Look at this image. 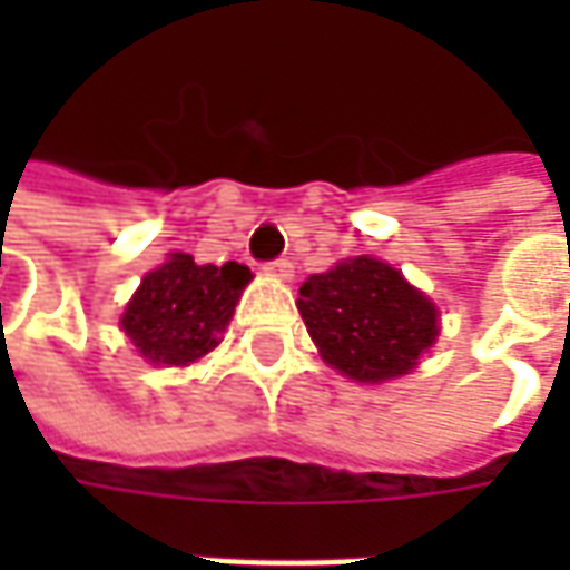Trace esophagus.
I'll return each mask as SVG.
<instances>
[{"instance_id":"esophagus-1","label":"esophagus","mask_w":570,"mask_h":570,"mask_svg":"<svg viewBox=\"0 0 570 570\" xmlns=\"http://www.w3.org/2000/svg\"><path fill=\"white\" fill-rule=\"evenodd\" d=\"M266 273L275 275V278H292V273H295V266H292V259L278 256V259H273V263H266Z\"/></svg>"}]
</instances>
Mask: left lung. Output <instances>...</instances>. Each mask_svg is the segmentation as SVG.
<instances>
[{
	"mask_svg": "<svg viewBox=\"0 0 570 570\" xmlns=\"http://www.w3.org/2000/svg\"><path fill=\"white\" fill-rule=\"evenodd\" d=\"M297 311L323 362L362 383L409 374L438 336V311L400 269L355 256L301 285Z\"/></svg>",
	"mask_w": 570,
	"mask_h": 570,
	"instance_id": "obj_1",
	"label": "left lung"
}]
</instances>
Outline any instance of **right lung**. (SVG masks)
Here are the masks:
<instances>
[{"mask_svg": "<svg viewBox=\"0 0 570 570\" xmlns=\"http://www.w3.org/2000/svg\"><path fill=\"white\" fill-rule=\"evenodd\" d=\"M247 282L250 269L244 263L199 266L187 253H170L126 304L122 330L148 362H196L218 345Z\"/></svg>", "mask_w": 570, "mask_h": 570, "instance_id": "add662e5", "label": "right lung"}]
</instances>
